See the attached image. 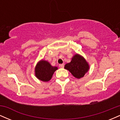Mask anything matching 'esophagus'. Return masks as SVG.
<instances>
[{
    "instance_id": "34e87169",
    "label": "esophagus",
    "mask_w": 120,
    "mask_h": 120,
    "mask_svg": "<svg viewBox=\"0 0 120 120\" xmlns=\"http://www.w3.org/2000/svg\"><path fill=\"white\" fill-rule=\"evenodd\" d=\"M59 67H60V68H64V64H60L59 65Z\"/></svg>"
}]
</instances>
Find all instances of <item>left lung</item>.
<instances>
[{
  "mask_svg": "<svg viewBox=\"0 0 120 120\" xmlns=\"http://www.w3.org/2000/svg\"><path fill=\"white\" fill-rule=\"evenodd\" d=\"M64 68L69 71L74 77L80 79L90 69V65L83 56L76 53L73 56L70 63L65 65Z\"/></svg>",
  "mask_w": 120,
  "mask_h": 120,
  "instance_id": "1",
  "label": "left lung"
}]
</instances>
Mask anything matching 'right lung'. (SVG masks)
<instances>
[{
	"mask_svg": "<svg viewBox=\"0 0 120 120\" xmlns=\"http://www.w3.org/2000/svg\"><path fill=\"white\" fill-rule=\"evenodd\" d=\"M57 67H53L49 61L41 60L35 67V75L39 80L48 82L51 80L53 73L57 69Z\"/></svg>",
	"mask_w": 120,
	"mask_h": 120,
	"instance_id": "add662e5",
	"label": "right lung"
}]
</instances>
